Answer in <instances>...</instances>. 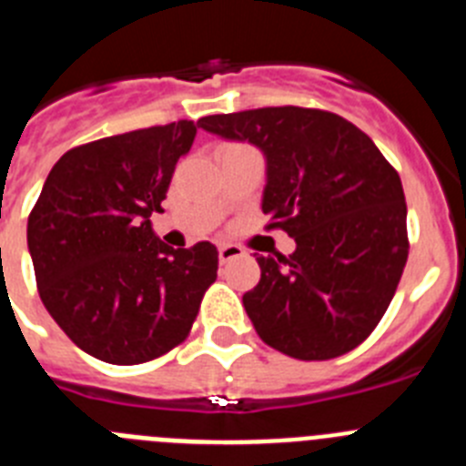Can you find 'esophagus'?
Here are the masks:
<instances>
[{"instance_id": "esophagus-1", "label": "esophagus", "mask_w": 466, "mask_h": 466, "mask_svg": "<svg viewBox=\"0 0 466 466\" xmlns=\"http://www.w3.org/2000/svg\"><path fill=\"white\" fill-rule=\"evenodd\" d=\"M242 254H245V249H242L240 245H228V242H226V245H219V261L221 263L233 261V258L242 257Z\"/></svg>"}]
</instances>
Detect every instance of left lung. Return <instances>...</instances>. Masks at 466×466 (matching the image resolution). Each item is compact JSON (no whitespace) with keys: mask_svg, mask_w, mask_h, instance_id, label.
I'll return each mask as SVG.
<instances>
[{"mask_svg":"<svg viewBox=\"0 0 466 466\" xmlns=\"http://www.w3.org/2000/svg\"><path fill=\"white\" fill-rule=\"evenodd\" d=\"M266 156V228L296 240L289 257H257L261 279L242 296L261 340L300 361L340 357L371 336L409 258L399 172L339 114L263 106L198 121Z\"/></svg>","mask_w":466,"mask_h":466,"instance_id":"1","label":"left lung"}]
</instances>
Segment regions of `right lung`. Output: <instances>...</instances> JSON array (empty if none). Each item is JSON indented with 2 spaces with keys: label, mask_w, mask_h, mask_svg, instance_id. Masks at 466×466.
I'll list each match as a JSON object with an SVG mask.
<instances>
[{
  "label": "right lung",
  "mask_w": 466,
  "mask_h": 466,
  "mask_svg": "<svg viewBox=\"0 0 466 466\" xmlns=\"http://www.w3.org/2000/svg\"><path fill=\"white\" fill-rule=\"evenodd\" d=\"M196 123L175 121L69 149L27 219L36 289L74 345L106 364L158 360L187 340L217 279L212 242L172 249L151 230Z\"/></svg>",
  "instance_id": "1"
}]
</instances>
